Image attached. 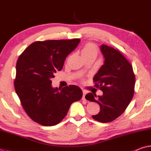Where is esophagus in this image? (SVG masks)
I'll list each match as a JSON object with an SVG mask.
<instances>
[{"label": "esophagus", "mask_w": 151, "mask_h": 151, "mask_svg": "<svg viewBox=\"0 0 151 151\" xmlns=\"http://www.w3.org/2000/svg\"><path fill=\"white\" fill-rule=\"evenodd\" d=\"M87 93L85 91H83V97H82V100H86L85 99V95H86Z\"/></svg>", "instance_id": "esophagus-1"}]
</instances>
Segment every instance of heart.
Here are the masks:
<instances>
[{
    "instance_id": "1",
    "label": "heart",
    "mask_w": 151,
    "mask_h": 151,
    "mask_svg": "<svg viewBox=\"0 0 151 151\" xmlns=\"http://www.w3.org/2000/svg\"><path fill=\"white\" fill-rule=\"evenodd\" d=\"M98 52L97 47L96 45L89 42L84 45L83 49H81V55L83 56H89V55H95L96 56Z\"/></svg>"
}]
</instances>
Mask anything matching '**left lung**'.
Listing matches in <instances>:
<instances>
[{"instance_id":"obj_1","label":"left lung","mask_w":151,"mask_h":151,"mask_svg":"<svg viewBox=\"0 0 151 151\" xmlns=\"http://www.w3.org/2000/svg\"><path fill=\"white\" fill-rule=\"evenodd\" d=\"M100 48L104 62L93 81L103 95L96 96L89 93L85 99L100 106V112L92 116L94 120L107 123L122 115L129 105L134 94L135 76L132 64L118 50L105 45Z\"/></svg>"}]
</instances>
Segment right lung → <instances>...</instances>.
I'll list each match as a JSON object with an SVG mask.
<instances>
[{
	"instance_id": "right-lung-1",
	"label": "right lung",
	"mask_w": 151,
	"mask_h": 151,
	"mask_svg": "<svg viewBox=\"0 0 151 151\" xmlns=\"http://www.w3.org/2000/svg\"><path fill=\"white\" fill-rule=\"evenodd\" d=\"M79 42V39L36 41L19 56L14 81L16 92L27 114L42 126L60 123L72 103L82 97L83 92L76 85L61 89L51 85L54 74L62 69L66 58Z\"/></svg>"
}]
</instances>
